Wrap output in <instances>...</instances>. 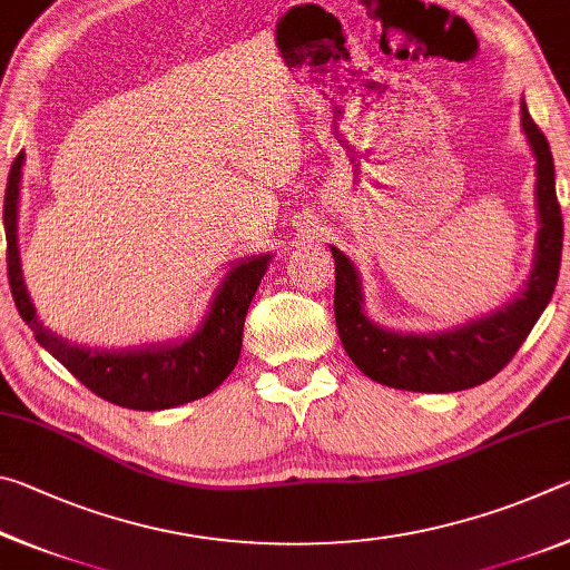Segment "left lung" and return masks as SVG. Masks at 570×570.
<instances>
[{
  "instance_id": "8db88e82",
  "label": "left lung",
  "mask_w": 570,
  "mask_h": 570,
  "mask_svg": "<svg viewBox=\"0 0 570 570\" xmlns=\"http://www.w3.org/2000/svg\"><path fill=\"white\" fill-rule=\"evenodd\" d=\"M520 125L535 158L538 234L533 266L523 288L495 312L442 332H394L364 312L362 276L350 256L332 248L334 316L350 360L366 377L407 392H460L478 387L503 370L551 302L561 268L563 218L556 198V168L546 135L520 98Z\"/></svg>"
}]
</instances>
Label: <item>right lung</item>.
<instances>
[{
    "label": "right lung",
    "mask_w": 570,
    "mask_h": 570,
    "mask_svg": "<svg viewBox=\"0 0 570 570\" xmlns=\"http://www.w3.org/2000/svg\"><path fill=\"white\" fill-rule=\"evenodd\" d=\"M22 166L24 153H19L9 170L4 193L7 272L17 312L30 324L40 346L98 397L128 410H170L214 392L238 362L248 304L274 254L246 256L230 264L216 286L204 320L180 340L120 346V350L72 344L42 324L22 276L17 236Z\"/></svg>",
    "instance_id": "1"
}]
</instances>
